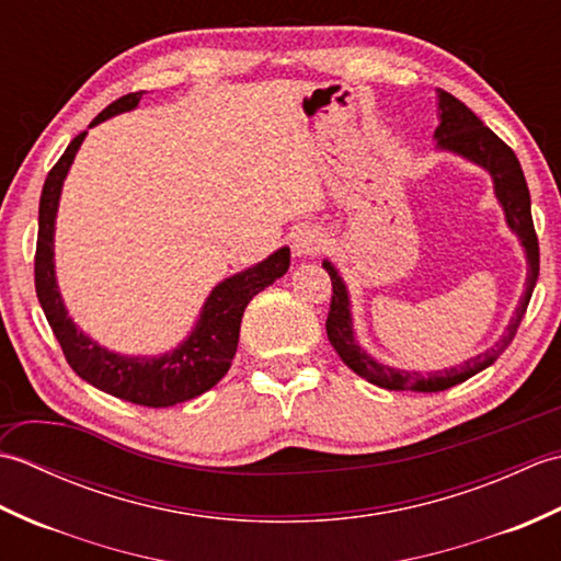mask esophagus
Masks as SVG:
<instances>
[{"label":"esophagus","instance_id":"obj_1","mask_svg":"<svg viewBox=\"0 0 561 561\" xmlns=\"http://www.w3.org/2000/svg\"><path fill=\"white\" fill-rule=\"evenodd\" d=\"M325 238L313 226H304L294 233V241H291V250H294V257H308V255H316L320 248H323Z\"/></svg>","mask_w":561,"mask_h":561}]
</instances>
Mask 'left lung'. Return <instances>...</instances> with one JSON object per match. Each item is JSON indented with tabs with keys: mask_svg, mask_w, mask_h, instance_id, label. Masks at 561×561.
Returning a JSON list of instances; mask_svg holds the SVG:
<instances>
[{
	"mask_svg": "<svg viewBox=\"0 0 561 561\" xmlns=\"http://www.w3.org/2000/svg\"><path fill=\"white\" fill-rule=\"evenodd\" d=\"M436 115H438V127L434 129V141L438 151L456 153V157L480 165L486 173L492 175L494 183V195L502 205L506 226L518 236L523 253H526V265H528V277H526V291H523L518 308L514 318L508 320V328L492 350H486L472 359L462 362L458 366L444 368V371H432L422 376L420 371H404V368L388 366L378 362L376 356L368 354L354 335V316H352V301H350V289L344 284L340 270L332 265L330 260H323V267L328 270L332 279V304L328 313V340L340 359L347 364L356 376L366 378L368 383L386 390H416V392H438L462 383V380L472 378L474 374L484 371L486 366H492L499 354H502L511 340L516 337V330L520 325L523 316H526V308L530 304V296L535 289V282H538L540 272V248H538V236L533 229V217H530V193L526 175L520 171V163L516 153L506 147L502 139H499L490 127L474 115L468 105L460 103L456 96H450L448 91L436 89Z\"/></svg>",
	"mask_w": 561,
	"mask_h": 561,
	"instance_id": "obj_1",
	"label": "left lung"
}]
</instances>
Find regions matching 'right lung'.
Wrapping results in <instances>:
<instances>
[{"instance_id":"right-lung-1","label":"right lung","mask_w":561,"mask_h":561,"mask_svg":"<svg viewBox=\"0 0 561 561\" xmlns=\"http://www.w3.org/2000/svg\"><path fill=\"white\" fill-rule=\"evenodd\" d=\"M145 91L113 101L89 127L127 111H135ZM87 133L69 141L62 159L47 173L38 209V248H35V294L69 366L87 383L108 396L145 408H171L214 388L231 368L245 306L255 294L284 277L289 270V248L282 245L257 265L221 279L202 304L187 337L163 354H121L89 337L71 320L55 274V221L65 178L75 163Z\"/></svg>"}]
</instances>
